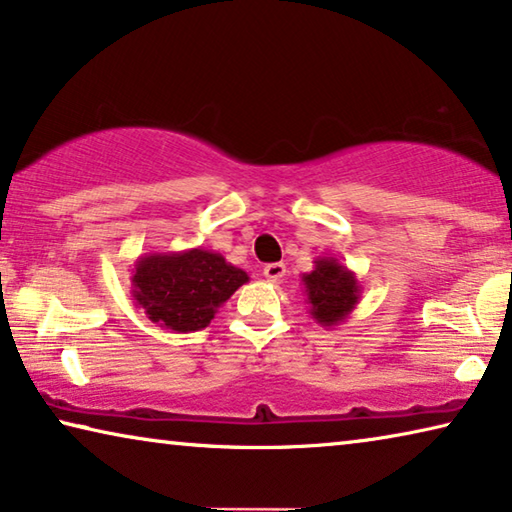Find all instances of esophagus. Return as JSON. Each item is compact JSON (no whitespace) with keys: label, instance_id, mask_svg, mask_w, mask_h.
I'll use <instances>...</instances> for the list:
<instances>
[{"label":"esophagus","instance_id":"obj_1","mask_svg":"<svg viewBox=\"0 0 512 512\" xmlns=\"http://www.w3.org/2000/svg\"><path fill=\"white\" fill-rule=\"evenodd\" d=\"M263 274L267 281H281L283 274H286V265L283 263H267L263 267Z\"/></svg>","mask_w":512,"mask_h":512}]
</instances>
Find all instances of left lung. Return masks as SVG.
<instances>
[{
    "label": "left lung",
    "mask_w": 512,
    "mask_h": 512,
    "mask_svg": "<svg viewBox=\"0 0 512 512\" xmlns=\"http://www.w3.org/2000/svg\"><path fill=\"white\" fill-rule=\"evenodd\" d=\"M316 267L302 274L311 318L322 327H336L350 318L361 300L357 274L332 256H318Z\"/></svg>",
    "instance_id": "obj_1"
}]
</instances>
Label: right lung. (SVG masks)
I'll use <instances>...</instances> for the list:
<instances>
[{
	"instance_id": "obj_1",
	"label": "right lung",
	"mask_w": 512,
	"mask_h": 512,
	"mask_svg": "<svg viewBox=\"0 0 512 512\" xmlns=\"http://www.w3.org/2000/svg\"><path fill=\"white\" fill-rule=\"evenodd\" d=\"M130 279L148 320L176 334L208 327L219 306L249 281L245 270L201 247L139 256Z\"/></svg>"
}]
</instances>
